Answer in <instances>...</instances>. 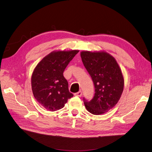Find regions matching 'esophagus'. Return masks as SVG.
<instances>
[{
    "label": "esophagus",
    "instance_id": "34e87169",
    "mask_svg": "<svg viewBox=\"0 0 152 152\" xmlns=\"http://www.w3.org/2000/svg\"><path fill=\"white\" fill-rule=\"evenodd\" d=\"M75 95L77 96H81L82 95V91H79L77 92V93H75Z\"/></svg>",
    "mask_w": 152,
    "mask_h": 152
}]
</instances>
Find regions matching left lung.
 Segmentation results:
<instances>
[{
    "instance_id": "8db88e82",
    "label": "left lung",
    "mask_w": 152,
    "mask_h": 152,
    "mask_svg": "<svg viewBox=\"0 0 152 152\" xmlns=\"http://www.w3.org/2000/svg\"><path fill=\"white\" fill-rule=\"evenodd\" d=\"M81 57L95 86V95L88 101L86 110L94 115L108 112L117 104L124 89V77L115 58L105 52L83 51Z\"/></svg>"
}]
</instances>
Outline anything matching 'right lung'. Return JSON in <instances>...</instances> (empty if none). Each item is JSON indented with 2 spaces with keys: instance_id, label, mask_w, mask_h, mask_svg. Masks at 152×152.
<instances>
[{
  "instance_id": "right-lung-1",
  "label": "right lung",
  "mask_w": 152,
  "mask_h": 152,
  "mask_svg": "<svg viewBox=\"0 0 152 152\" xmlns=\"http://www.w3.org/2000/svg\"><path fill=\"white\" fill-rule=\"evenodd\" d=\"M79 50L52 52L44 57L34 69L31 88L38 102L49 111L63 108L73 96L63 72Z\"/></svg>"
}]
</instances>
